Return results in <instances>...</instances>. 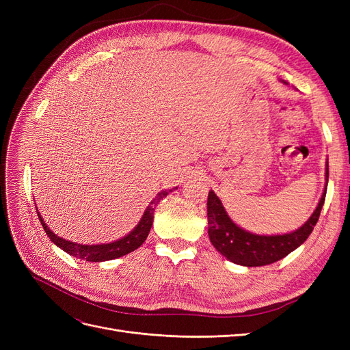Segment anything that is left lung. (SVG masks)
Returning <instances> with one entry per match:
<instances>
[{"label":"left lung","mask_w":350,"mask_h":350,"mask_svg":"<svg viewBox=\"0 0 350 350\" xmlns=\"http://www.w3.org/2000/svg\"><path fill=\"white\" fill-rule=\"evenodd\" d=\"M325 179L327 187L328 162L325 167ZM325 193L327 188H324L320 203L314 210V213L299 229L283 235H257L234 224L219 197L213 191H208L207 219L210 242L213 243V247L221 256L232 262L239 264V266L260 267L279 261L302 245L306 238L311 235L314 226L319 221Z\"/></svg>","instance_id":"1"}]
</instances>
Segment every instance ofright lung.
Listing matches in <instances>:
<instances>
[{"instance_id": "1", "label": "right lung", "mask_w": 350, "mask_h": 350, "mask_svg": "<svg viewBox=\"0 0 350 350\" xmlns=\"http://www.w3.org/2000/svg\"><path fill=\"white\" fill-rule=\"evenodd\" d=\"M174 189H178V187L171 188V189H165V191H161L157 194V197H154V200L150 203V206L146 208L143 217L140 219L139 225H137L129 235H125L124 238L113 241L109 243H98V245H83V243H77V242H71V241H66L59 238L58 235H55L52 232L46 224L42 219V216H38L42 224V228L46 232V235L49 237V239L55 243L57 247H59L62 251H66L67 254L72 257H77L80 260H86V261H92V262H100V261H108V260H115L120 258L122 256H126V254L133 252L134 250L139 248L142 243L146 241L147 235H149L152 224H153V213L154 208L157 206L159 201H161L163 197H166L169 193H172Z\"/></svg>"}]
</instances>
